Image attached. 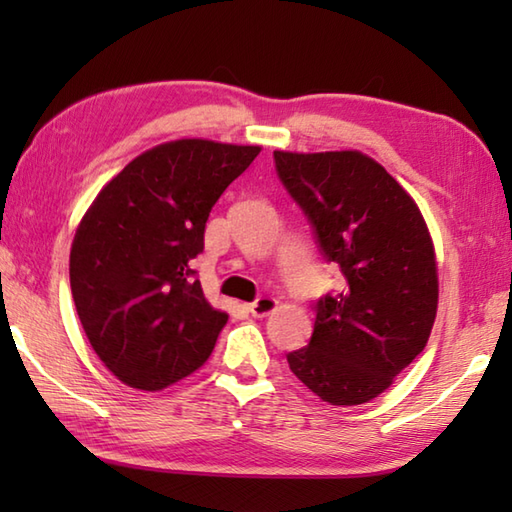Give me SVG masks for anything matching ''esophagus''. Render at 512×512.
I'll use <instances>...</instances> for the list:
<instances>
[{"instance_id":"34e87169","label":"esophagus","mask_w":512,"mask_h":512,"mask_svg":"<svg viewBox=\"0 0 512 512\" xmlns=\"http://www.w3.org/2000/svg\"><path fill=\"white\" fill-rule=\"evenodd\" d=\"M275 308H277V299H273V297H259L253 303H250L248 312L253 314V317L262 319V317H268V314L273 312Z\"/></svg>"}]
</instances>
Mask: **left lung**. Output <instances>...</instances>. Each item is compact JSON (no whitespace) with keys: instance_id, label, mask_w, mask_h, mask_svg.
I'll return each instance as SVG.
<instances>
[{"instance_id":"8db88e82","label":"left lung","mask_w":512,"mask_h":512,"mask_svg":"<svg viewBox=\"0 0 512 512\" xmlns=\"http://www.w3.org/2000/svg\"><path fill=\"white\" fill-rule=\"evenodd\" d=\"M275 169L345 286L314 303L310 343L288 354L303 385L330 405H363L429 341L438 268L411 195L361 151H275Z\"/></svg>"}]
</instances>
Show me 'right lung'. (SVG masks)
Segmentation results:
<instances>
[{"label": "right lung", "mask_w": 512, "mask_h": 512, "mask_svg": "<svg viewBox=\"0 0 512 512\" xmlns=\"http://www.w3.org/2000/svg\"><path fill=\"white\" fill-rule=\"evenodd\" d=\"M259 154L182 138L134 158L76 228L72 299L90 345L125 385L165 389L206 363L228 314L204 299L191 262L213 204Z\"/></svg>", "instance_id": "right-lung-1"}]
</instances>
